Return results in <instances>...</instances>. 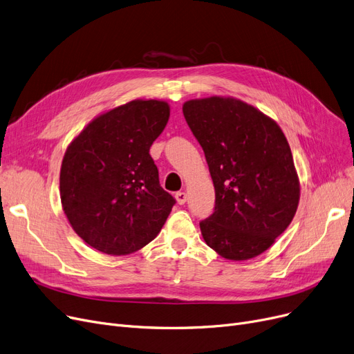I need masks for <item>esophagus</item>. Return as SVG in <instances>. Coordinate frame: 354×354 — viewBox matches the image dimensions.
<instances>
[{
  "label": "esophagus",
  "mask_w": 354,
  "mask_h": 354,
  "mask_svg": "<svg viewBox=\"0 0 354 354\" xmlns=\"http://www.w3.org/2000/svg\"><path fill=\"white\" fill-rule=\"evenodd\" d=\"M175 198H176V201H178V204L179 205H183L187 203V199H188V195L185 194V192H182V191H179V192H176L175 194Z\"/></svg>",
  "instance_id": "obj_1"
}]
</instances>
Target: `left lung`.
<instances>
[{"mask_svg": "<svg viewBox=\"0 0 354 354\" xmlns=\"http://www.w3.org/2000/svg\"><path fill=\"white\" fill-rule=\"evenodd\" d=\"M183 117L201 145L215 188L214 212L199 221L205 243L230 260L268 250L297 212L299 182L285 134L234 98L187 101Z\"/></svg>", "mask_w": 354, "mask_h": 354, "instance_id": "obj_1", "label": "left lung"}]
</instances>
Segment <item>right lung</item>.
I'll use <instances>...</instances> for the list:
<instances>
[{
  "instance_id": "right-lung-1",
  "label": "right lung",
  "mask_w": 354,
  "mask_h": 354,
  "mask_svg": "<svg viewBox=\"0 0 354 354\" xmlns=\"http://www.w3.org/2000/svg\"><path fill=\"white\" fill-rule=\"evenodd\" d=\"M169 120L163 101H131L97 117L68 147L60 201L91 248L129 254L155 239L176 199L159 183L150 146Z\"/></svg>"
}]
</instances>
